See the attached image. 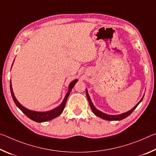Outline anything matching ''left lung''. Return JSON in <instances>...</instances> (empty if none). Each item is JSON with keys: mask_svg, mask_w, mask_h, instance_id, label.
I'll return each mask as SVG.
<instances>
[{"mask_svg": "<svg viewBox=\"0 0 156 156\" xmlns=\"http://www.w3.org/2000/svg\"><path fill=\"white\" fill-rule=\"evenodd\" d=\"M86 95H87V99H88L89 105H90V107H91V109L92 112H93L94 114L97 115V116H98V117H100V118H101L102 119H104V120H110V121L111 120H112V121L121 120L124 119V118L128 117V116L130 115L134 110L136 109V108L138 107V105L140 103L142 99H143V98H144V96L142 97V98L140 100V101L138 102V103L137 104L136 106L133 108V109L129 110V112H127L123 113H122V114H119V115H108V114H106V113H105L103 112H100V111H99V110H98L96 108L94 107V105H93V103H92L90 97H89V96L87 89H86Z\"/></svg>", "mask_w": 156, "mask_h": 156, "instance_id": "left-lung-1", "label": "left lung"}]
</instances>
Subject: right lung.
<instances>
[{
  "label": "right lung",
  "mask_w": 156,
  "mask_h": 156,
  "mask_svg": "<svg viewBox=\"0 0 156 156\" xmlns=\"http://www.w3.org/2000/svg\"><path fill=\"white\" fill-rule=\"evenodd\" d=\"M12 65H13V64H12ZM77 82H78V80L77 79H76V80H73L72 83L69 84V85L67 94H66L64 100H63L62 103L60 104L59 106H58L56 108H55V109H54L48 111V112H35V111L30 110V109H27V108H25V107H23L22 105L19 103V102L18 101L16 98V97L14 94V92H13L11 82H10V91H11L12 98H13V100L14 101L16 105V106L19 108L21 111H22L23 113H25V114L27 115L29 118H30L31 120L35 121V122H47V121H49V120L54 119V118L58 117L59 115L61 114L62 112H63V110H64V109H65V107L66 102H67V100L68 98L69 95L72 88L74 87V85L76 84V83H77Z\"/></svg>",
  "instance_id": "add662e5"
}]
</instances>
